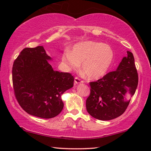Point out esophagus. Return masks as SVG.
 Returning <instances> with one entry per match:
<instances>
[{"instance_id":"34e87169","label":"esophagus","mask_w":151,"mask_h":151,"mask_svg":"<svg viewBox=\"0 0 151 151\" xmlns=\"http://www.w3.org/2000/svg\"><path fill=\"white\" fill-rule=\"evenodd\" d=\"M83 83V81H81V79L78 77H75V84H79V83Z\"/></svg>"}]
</instances>
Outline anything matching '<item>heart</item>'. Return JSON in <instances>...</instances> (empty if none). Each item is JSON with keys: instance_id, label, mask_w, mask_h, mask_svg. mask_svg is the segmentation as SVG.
<instances>
[{"instance_id": "obj_1", "label": "heart", "mask_w": 151, "mask_h": 151, "mask_svg": "<svg viewBox=\"0 0 151 151\" xmlns=\"http://www.w3.org/2000/svg\"><path fill=\"white\" fill-rule=\"evenodd\" d=\"M61 60L67 71L78 70L82 63V71L88 78L96 80L108 73L114 60V51L109 45L86 40L76 43L71 52L64 51Z\"/></svg>"}]
</instances>
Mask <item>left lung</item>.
Listing matches in <instances>:
<instances>
[{
    "label": "left lung",
    "instance_id": "obj_1",
    "mask_svg": "<svg viewBox=\"0 0 151 151\" xmlns=\"http://www.w3.org/2000/svg\"><path fill=\"white\" fill-rule=\"evenodd\" d=\"M138 73L133 55L127 51L116 70L90 83L91 93L86 101L87 112L101 121H109L122 114L138 85Z\"/></svg>",
    "mask_w": 151,
    "mask_h": 151
}]
</instances>
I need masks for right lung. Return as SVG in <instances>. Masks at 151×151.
Returning a JSON list of instances; mask_svg holds the SVG:
<instances>
[{
  "label": "right lung",
  "instance_id": "right-lung-1",
  "mask_svg": "<svg viewBox=\"0 0 151 151\" xmlns=\"http://www.w3.org/2000/svg\"><path fill=\"white\" fill-rule=\"evenodd\" d=\"M51 60L42 46L25 48L12 66L18 103L28 114L42 119L53 118L62 111L61 96L74 85L73 76L54 70L48 63Z\"/></svg>",
  "mask_w": 151,
  "mask_h": 151
}]
</instances>
